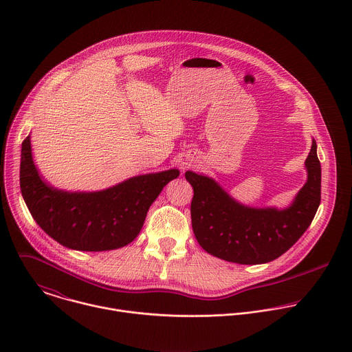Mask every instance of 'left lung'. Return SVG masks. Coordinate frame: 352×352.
Segmentation results:
<instances>
[{"mask_svg":"<svg viewBox=\"0 0 352 352\" xmlns=\"http://www.w3.org/2000/svg\"><path fill=\"white\" fill-rule=\"evenodd\" d=\"M308 181L289 208L243 206L212 178L185 173L193 188L190 219L193 234L208 254L239 265L267 263L283 254L311 226L320 205V162L316 142L305 160Z\"/></svg>","mask_w":352,"mask_h":352,"instance_id":"obj_1","label":"left lung"}]
</instances>
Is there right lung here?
Wrapping results in <instances>:
<instances>
[{
    "instance_id": "right-lung-1",
    "label": "right lung",
    "mask_w": 352,
    "mask_h": 352,
    "mask_svg": "<svg viewBox=\"0 0 352 352\" xmlns=\"http://www.w3.org/2000/svg\"><path fill=\"white\" fill-rule=\"evenodd\" d=\"M178 170L129 178L98 192H65L45 184L33 163L30 136L22 143L21 192L36 220L61 245L87 252L131 243L140 232L147 210Z\"/></svg>"
}]
</instances>
